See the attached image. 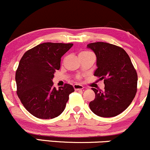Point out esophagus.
<instances>
[{"mask_svg":"<svg viewBox=\"0 0 150 150\" xmlns=\"http://www.w3.org/2000/svg\"><path fill=\"white\" fill-rule=\"evenodd\" d=\"M73 87L75 91H80V90H83V88H84V87H83V86H81V85H79V84H75L73 86Z\"/></svg>","mask_w":150,"mask_h":150,"instance_id":"34e87169","label":"esophagus"}]
</instances>
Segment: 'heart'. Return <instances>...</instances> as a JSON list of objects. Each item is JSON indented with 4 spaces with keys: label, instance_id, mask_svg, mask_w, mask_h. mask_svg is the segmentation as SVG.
<instances>
[{
    "label": "heart",
    "instance_id": "obj_1",
    "mask_svg": "<svg viewBox=\"0 0 150 150\" xmlns=\"http://www.w3.org/2000/svg\"><path fill=\"white\" fill-rule=\"evenodd\" d=\"M91 54V53L90 52H88V51H83V52H81L80 53L79 57H80V56H85V55H87V54Z\"/></svg>",
    "mask_w": 150,
    "mask_h": 150
}]
</instances>
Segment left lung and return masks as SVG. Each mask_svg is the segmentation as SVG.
Here are the masks:
<instances>
[{"instance_id": "obj_1", "label": "left lung", "mask_w": 150, "mask_h": 150, "mask_svg": "<svg viewBox=\"0 0 150 150\" xmlns=\"http://www.w3.org/2000/svg\"><path fill=\"white\" fill-rule=\"evenodd\" d=\"M97 57L94 75L104 80V91L92 88L96 94L90 102L91 111L101 117H113L130 105L137 90V73L130 57L120 47L95 42L87 45Z\"/></svg>"}]
</instances>
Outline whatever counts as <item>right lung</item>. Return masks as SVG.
I'll use <instances>...</instances> for the list:
<instances>
[{
	"label": "right lung",
	"instance_id": "1",
	"mask_svg": "<svg viewBox=\"0 0 150 150\" xmlns=\"http://www.w3.org/2000/svg\"><path fill=\"white\" fill-rule=\"evenodd\" d=\"M73 44L46 42L24 53L16 72L17 95L29 112L39 119L57 117L63 112L69 95L74 92L70 84L57 90L52 79L60 68L61 57Z\"/></svg>",
	"mask_w": 150,
	"mask_h": 150
}]
</instances>
